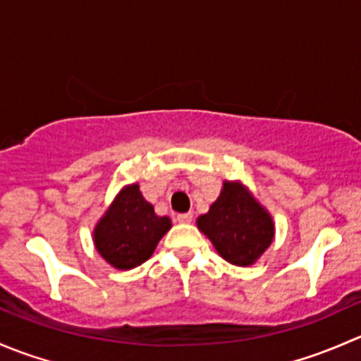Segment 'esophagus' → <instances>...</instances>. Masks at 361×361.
Instances as JSON below:
<instances>
[{
	"instance_id": "esophagus-1",
	"label": "esophagus",
	"mask_w": 361,
	"mask_h": 361,
	"mask_svg": "<svg viewBox=\"0 0 361 361\" xmlns=\"http://www.w3.org/2000/svg\"><path fill=\"white\" fill-rule=\"evenodd\" d=\"M192 218H194V214H192V213H180L176 216V220L180 221V224H190Z\"/></svg>"
}]
</instances>
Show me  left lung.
<instances>
[{
  "label": "left lung",
  "instance_id": "left-lung-1",
  "mask_svg": "<svg viewBox=\"0 0 361 361\" xmlns=\"http://www.w3.org/2000/svg\"><path fill=\"white\" fill-rule=\"evenodd\" d=\"M197 227L231 264L251 265L272 243L274 225L267 211L243 185L225 181L220 197L199 216Z\"/></svg>",
  "mask_w": 361,
  "mask_h": 361
}]
</instances>
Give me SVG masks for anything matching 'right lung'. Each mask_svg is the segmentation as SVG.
Returning a JSON list of instances; mask_svg holds the SVG:
<instances>
[{"label": "right lung", "instance_id": "right-lung-1", "mask_svg": "<svg viewBox=\"0 0 361 361\" xmlns=\"http://www.w3.org/2000/svg\"><path fill=\"white\" fill-rule=\"evenodd\" d=\"M169 228V218L157 216L140 187L133 185L116 195L94 231V241L101 257L123 271L147 262Z\"/></svg>", "mask_w": 361, "mask_h": 361}]
</instances>
